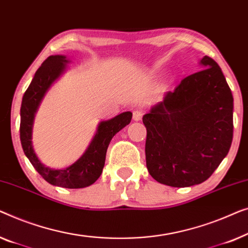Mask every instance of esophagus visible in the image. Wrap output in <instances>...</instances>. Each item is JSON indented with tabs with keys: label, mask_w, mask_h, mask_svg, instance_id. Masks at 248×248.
Masks as SVG:
<instances>
[{
	"label": "esophagus",
	"mask_w": 248,
	"mask_h": 248,
	"mask_svg": "<svg viewBox=\"0 0 248 248\" xmlns=\"http://www.w3.org/2000/svg\"><path fill=\"white\" fill-rule=\"evenodd\" d=\"M142 117V111L141 110H134L132 112V119L135 121H140Z\"/></svg>",
	"instance_id": "esophagus-1"
}]
</instances>
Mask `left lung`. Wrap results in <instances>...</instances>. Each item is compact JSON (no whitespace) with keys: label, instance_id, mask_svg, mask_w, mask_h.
Returning a JSON list of instances; mask_svg holds the SVG:
<instances>
[{"label":"left lung","instance_id":"left-lung-1","mask_svg":"<svg viewBox=\"0 0 248 248\" xmlns=\"http://www.w3.org/2000/svg\"><path fill=\"white\" fill-rule=\"evenodd\" d=\"M201 71L182 79L142 117L146 165L157 182L192 186L211 176L232 141L233 99L221 68L204 56Z\"/></svg>","mask_w":248,"mask_h":248}]
</instances>
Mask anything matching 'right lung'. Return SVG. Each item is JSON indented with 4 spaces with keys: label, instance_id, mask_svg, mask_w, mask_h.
Returning <instances> with one entry per match:
<instances>
[{
    "label": "right lung",
    "instance_id": "obj_1",
    "mask_svg": "<svg viewBox=\"0 0 248 248\" xmlns=\"http://www.w3.org/2000/svg\"><path fill=\"white\" fill-rule=\"evenodd\" d=\"M69 59L64 55L49 56L34 74L23 94L20 110V139L23 152L38 173L53 186L66 189H81L93 184L102 173L107 149L117 132L130 124V111L118 114L110 120L101 121L84 154L66 169H51L40 162L32 146V127L36 112L45 94L55 81L64 74Z\"/></svg>",
    "mask_w": 248,
    "mask_h": 248
}]
</instances>
